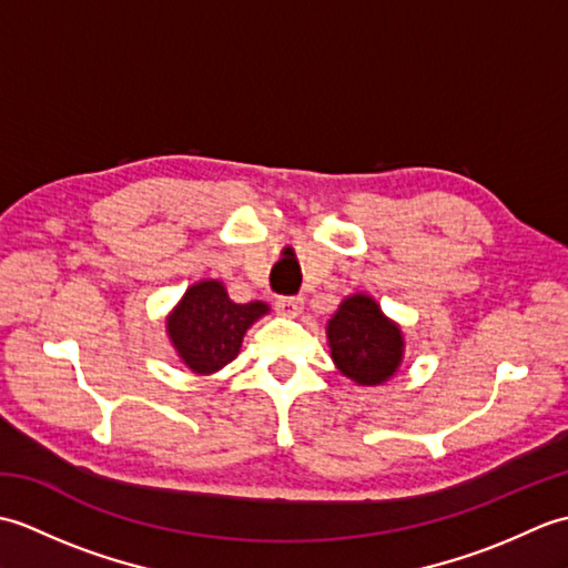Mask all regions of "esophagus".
Returning <instances> with one entry per match:
<instances>
[{
  "mask_svg": "<svg viewBox=\"0 0 568 568\" xmlns=\"http://www.w3.org/2000/svg\"><path fill=\"white\" fill-rule=\"evenodd\" d=\"M305 307V300L303 297H277L275 300V310L281 312L283 317H297L300 312Z\"/></svg>",
  "mask_w": 568,
  "mask_h": 568,
  "instance_id": "1",
  "label": "esophagus"
}]
</instances>
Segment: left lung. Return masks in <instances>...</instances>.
I'll return each mask as SVG.
<instances>
[{"label":"left lung","mask_w":568,"mask_h":568,"mask_svg":"<svg viewBox=\"0 0 568 568\" xmlns=\"http://www.w3.org/2000/svg\"><path fill=\"white\" fill-rule=\"evenodd\" d=\"M327 342L334 366L356 385L390 381L405 356V336L381 305L366 293L342 300L327 322Z\"/></svg>","instance_id":"left-lung-1"}]
</instances>
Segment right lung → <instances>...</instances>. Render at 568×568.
<instances>
[{
    "instance_id": "1",
    "label": "right lung",
    "mask_w": 568,
    "mask_h": 568,
    "mask_svg": "<svg viewBox=\"0 0 568 568\" xmlns=\"http://www.w3.org/2000/svg\"><path fill=\"white\" fill-rule=\"evenodd\" d=\"M268 312L271 307L261 300L236 305L222 281L207 277L192 283L178 305L168 312L165 334L183 366L195 376H212L232 364L251 324Z\"/></svg>"
}]
</instances>
